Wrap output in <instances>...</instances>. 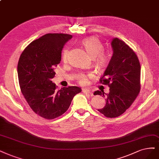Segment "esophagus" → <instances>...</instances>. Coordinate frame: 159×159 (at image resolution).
<instances>
[{
	"instance_id": "esophagus-1",
	"label": "esophagus",
	"mask_w": 159,
	"mask_h": 159,
	"mask_svg": "<svg viewBox=\"0 0 159 159\" xmlns=\"http://www.w3.org/2000/svg\"><path fill=\"white\" fill-rule=\"evenodd\" d=\"M82 91H83V93H86V94H89L90 95H93L92 92L89 89H83L82 90Z\"/></svg>"
}]
</instances>
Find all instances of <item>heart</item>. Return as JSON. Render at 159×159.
<instances>
[{"mask_svg":"<svg viewBox=\"0 0 159 159\" xmlns=\"http://www.w3.org/2000/svg\"><path fill=\"white\" fill-rule=\"evenodd\" d=\"M82 45L85 47L87 52L89 55L93 58L96 64L100 66L106 65L109 60L107 54L104 52V46L99 39L95 37H91L86 38L82 41ZM68 55V50L66 48L63 52V60L66 61ZM91 75L88 74L85 75L84 74H80L78 78L79 83L81 85H85L87 83V78L91 77Z\"/></svg>","mask_w":159,"mask_h":159,"instance_id":"heart-1","label":"heart"}]
</instances>
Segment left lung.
Here are the masks:
<instances>
[{
	"label": "left lung",
	"mask_w": 159,
	"mask_h": 159,
	"mask_svg": "<svg viewBox=\"0 0 159 159\" xmlns=\"http://www.w3.org/2000/svg\"><path fill=\"white\" fill-rule=\"evenodd\" d=\"M112 56L101 79L110 92L96 91L94 95L106 97V105L98 109L108 118L118 117L132 105L140 91L141 66L134 51L125 43L115 37L111 41Z\"/></svg>",
	"instance_id": "1"
}]
</instances>
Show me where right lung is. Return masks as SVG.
Instances as JSON below:
<instances>
[{
  "instance_id": "obj_1",
  "label": "right lung",
  "mask_w": 159,
  "mask_h": 159,
  "mask_svg": "<svg viewBox=\"0 0 159 159\" xmlns=\"http://www.w3.org/2000/svg\"><path fill=\"white\" fill-rule=\"evenodd\" d=\"M72 35L48 34L31 42L21 54L18 75L21 91L31 108L40 116L51 120L66 111L74 97L81 91L71 86L57 90L51 79L61 62L66 43Z\"/></svg>"
}]
</instances>
